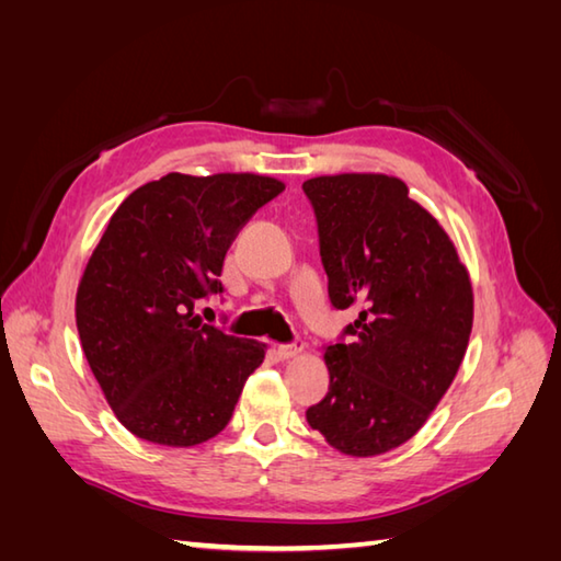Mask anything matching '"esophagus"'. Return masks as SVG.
<instances>
[{
  "label": "esophagus",
  "mask_w": 561,
  "mask_h": 561,
  "mask_svg": "<svg viewBox=\"0 0 561 561\" xmlns=\"http://www.w3.org/2000/svg\"><path fill=\"white\" fill-rule=\"evenodd\" d=\"M304 352V342H289V344H279L277 347V354L282 356V359H294V356H299Z\"/></svg>",
  "instance_id": "esophagus-1"
}]
</instances>
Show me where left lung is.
Wrapping results in <instances>:
<instances>
[{
	"label": "left lung",
	"instance_id": "left-lung-1",
	"mask_svg": "<svg viewBox=\"0 0 561 561\" xmlns=\"http://www.w3.org/2000/svg\"><path fill=\"white\" fill-rule=\"evenodd\" d=\"M304 193L330 304L362 308L325 347L330 388L306 420L347 456H380L420 432L458 374L472 330L468 270L398 178L320 175Z\"/></svg>",
	"mask_w": 561,
	"mask_h": 561
}]
</instances>
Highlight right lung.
Here are the masks:
<instances>
[{
	"instance_id": "add662e5",
	"label": "right lung",
	"mask_w": 561,
	"mask_h": 561,
	"mask_svg": "<svg viewBox=\"0 0 561 561\" xmlns=\"http://www.w3.org/2000/svg\"><path fill=\"white\" fill-rule=\"evenodd\" d=\"M284 183L253 173H169L108 221L77 291L81 350L105 400L137 438L187 448L229 424L265 344L195 316L224 294L231 241Z\"/></svg>"
}]
</instances>
